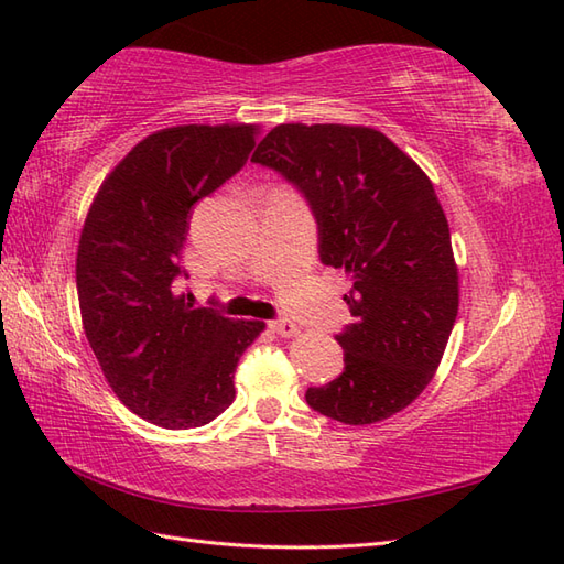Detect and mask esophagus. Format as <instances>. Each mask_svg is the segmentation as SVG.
<instances>
[{
    "mask_svg": "<svg viewBox=\"0 0 564 564\" xmlns=\"http://www.w3.org/2000/svg\"><path fill=\"white\" fill-rule=\"evenodd\" d=\"M271 329L279 334V337H285V339L297 337V334H301V327H297L291 319H275V322H271Z\"/></svg>",
    "mask_w": 564,
    "mask_h": 564,
    "instance_id": "34e87169",
    "label": "esophagus"
}]
</instances>
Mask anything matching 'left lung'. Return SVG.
Masks as SVG:
<instances>
[{"label":"left lung","instance_id":"left-lung-1","mask_svg":"<svg viewBox=\"0 0 564 564\" xmlns=\"http://www.w3.org/2000/svg\"><path fill=\"white\" fill-rule=\"evenodd\" d=\"M251 162L303 191L322 263L351 281L344 301L354 322L337 334L344 373L307 388V404L351 426L402 412L434 378L460 301L448 220L431 178L366 126L281 123Z\"/></svg>","mask_w":564,"mask_h":564}]
</instances>
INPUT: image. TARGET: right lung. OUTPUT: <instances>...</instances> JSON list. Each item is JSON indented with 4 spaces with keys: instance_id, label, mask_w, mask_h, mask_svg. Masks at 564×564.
Segmentation results:
<instances>
[{
    "instance_id": "obj_1",
    "label": "right lung",
    "mask_w": 564,
    "mask_h": 564,
    "mask_svg": "<svg viewBox=\"0 0 564 564\" xmlns=\"http://www.w3.org/2000/svg\"><path fill=\"white\" fill-rule=\"evenodd\" d=\"M259 126H174L140 140L94 196L77 247L82 327L116 398L164 429L213 422L263 322L174 293L194 203L242 170Z\"/></svg>"
}]
</instances>
